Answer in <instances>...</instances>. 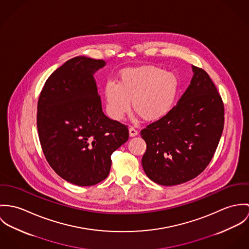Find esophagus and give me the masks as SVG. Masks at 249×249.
Returning <instances> with one entry per match:
<instances>
[{"mask_svg":"<svg viewBox=\"0 0 249 249\" xmlns=\"http://www.w3.org/2000/svg\"><path fill=\"white\" fill-rule=\"evenodd\" d=\"M129 135H130V137H136V136H138V130H136L134 127H130V128H129Z\"/></svg>","mask_w":249,"mask_h":249,"instance_id":"1","label":"esophagus"}]
</instances>
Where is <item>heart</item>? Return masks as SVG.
<instances>
[{"mask_svg":"<svg viewBox=\"0 0 249 249\" xmlns=\"http://www.w3.org/2000/svg\"><path fill=\"white\" fill-rule=\"evenodd\" d=\"M178 83L177 77L157 67L126 69L120 72L118 84L109 81L104 96L107 112L112 119L121 120L133 110L145 121H157L171 111Z\"/></svg>","mask_w":249,"mask_h":249,"instance_id":"b5f03b06","label":"heart"}]
</instances>
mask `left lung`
Returning a JSON list of instances; mask_svg holds the SVG:
<instances>
[{
  "label": "left lung",
  "mask_w": 249,
  "mask_h": 249,
  "mask_svg": "<svg viewBox=\"0 0 249 249\" xmlns=\"http://www.w3.org/2000/svg\"><path fill=\"white\" fill-rule=\"evenodd\" d=\"M194 75L178 104L140 132L147 149L142 167L154 182L173 186L198 176L211 161L221 139L224 108L208 73Z\"/></svg>",
  "instance_id": "8db88e82"
}]
</instances>
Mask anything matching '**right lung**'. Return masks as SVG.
<instances>
[{
  "label": "right lung",
  "instance_id": "add662e5",
  "mask_svg": "<svg viewBox=\"0 0 249 249\" xmlns=\"http://www.w3.org/2000/svg\"><path fill=\"white\" fill-rule=\"evenodd\" d=\"M103 60L77 56L46 81L37 106V128L44 155L62 178L91 186L110 173L111 154L129 138L127 126L102 111L93 74Z\"/></svg>",
  "mask_w": 249,
  "mask_h": 249
}]
</instances>
